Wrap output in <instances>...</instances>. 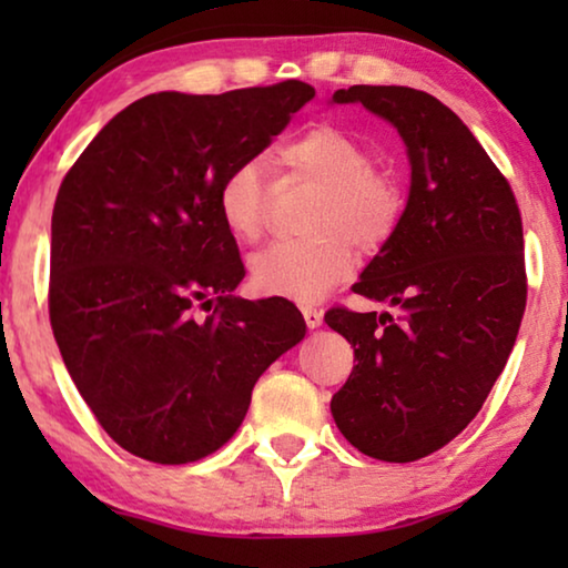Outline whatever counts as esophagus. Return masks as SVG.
Instances as JSON below:
<instances>
[{"label": "esophagus", "instance_id": "1", "mask_svg": "<svg viewBox=\"0 0 568 568\" xmlns=\"http://www.w3.org/2000/svg\"><path fill=\"white\" fill-rule=\"evenodd\" d=\"M302 317H305L307 328H321V325H323V313L313 305L302 307Z\"/></svg>", "mask_w": 568, "mask_h": 568}]
</instances>
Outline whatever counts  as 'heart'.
Instances as JSON below:
<instances>
[{"instance_id": "obj_1", "label": "heart", "mask_w": 568, "mask_h": 568, "mask_svg": "<svg viewBox=\"0 0 568 568\" xmlns=\"http://www.w3.org/2000/svg\"><path fill=\"white\" fill-rule=\"evenodd\" d=\"M294 178L323 183L310 212L305 240H282L255 253L253 286L268 297L294 302L321 300L346 282L356 266L354 245L375 253L398 230L406 193L390 170L372 165V154L348 131L321 123L302 131L282 150ZM271 189L258 160L232 165L216 185V212L240 243H255L266 230Z\"/></svg>"}]
</instances>
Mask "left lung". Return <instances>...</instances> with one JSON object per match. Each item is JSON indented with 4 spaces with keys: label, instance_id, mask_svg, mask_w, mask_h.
Masks as SVG:
<instances>
[{
    "label": "left lung",
    "instance_id": "8db88e82",
    "mask_svg": "<svg viewBox=\"0 0 568 568\" xmlns=\"http://www.w3.org/2000/svg\"><path fill=\"white\" fill-rule=\"evenodd\" d=\"M333 100H359L400 131L410 193L395 235L352 286L395 315L325 313L356 362L331 414L359 453L414 463L476 418L509 359L527 302L523 216L501 170L429 92L354 84Z\"/></svg>",
    "mask_w": 568,
    "mask_h": 568
}]
</instances>
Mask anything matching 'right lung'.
Returning a JSON list of instances; mask_svg holds the SVG:
<instances>
[{"label": "right lung", "mask_w": 568, "mask_h": 568, "mask_svg": "<svg viewBox=\"0 0 568 568\" xmlns=\"http://www.w3.org/2000/svg\"><path fill=\"white\" fill-rule=\"evenodd\" d=\"M315 88L154 92L111 119L61 181L49 315L98 424L160 465L220 449L271 362L305 338L284 297L240 300L235 237L216 185L282 134ZM206 312V316H201Z\"/></svg>", "instance_id": "1"}]
</instances>
